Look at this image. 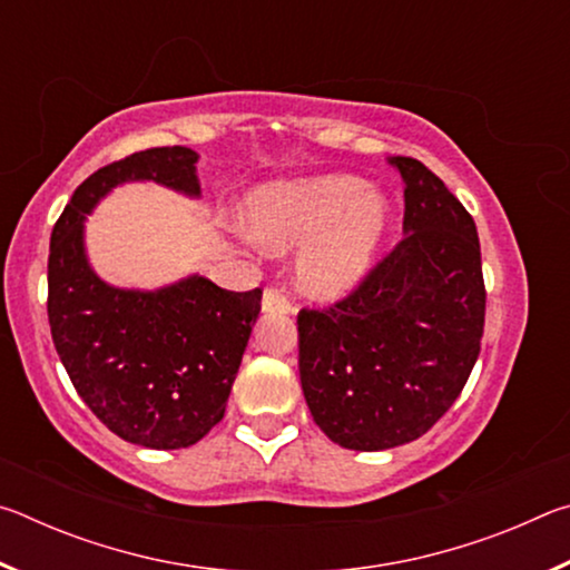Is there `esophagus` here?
I'll list each match as a JSON object with an SVG mask.
<instances>
[{"label":"esophagus","instance_id":"obj_1","mask_svg":"<svg viewBox=\"0 0 570 570\" xmlns=\"http://www.w3.org/2000/svg\"><path fill=\"white\" fill-rule=\"evenodd\" d=\"M264 312H278V314H292L294 306L288 302L286 294L278 286H266L264 288Z\"/></svg>","mask_w":570,"mask_h":570}]
</instances>
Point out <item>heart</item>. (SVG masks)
<instances>
[{
    "mask_svg": "<svg viewBox=\"0 0 570 570\" xmlns=\"http://www.w3.org/2000/svg\"><path fill=\"white\" fill-rule=\"evenodd\" d=\"M387 218V198L344 173L268 183L246 198L250 238L268 250L302 248L298 282L320 298L352 292L380 246Z\"/></svg>",
    "mask_w": 570,
    "mask_h": 570,
    "instance_id": "heart-1",
    "label": "heart"
}]
</instances>
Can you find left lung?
Segmentation results:
<instances>
[{"instance_id": "1", "label": "left lung", "mask_w": 570, "mask_h": 570, "mask_svg": "<svg viewBox=\"0 0 570 570\" xmlns=\"http://www.w3.org/2000/svg\"><path fill=\"white\" fill-rule=\"evenodd\" d=\"M404 180V238L330 308L298 312V374L314 422L350 450L422 438L478 362L485 282L475 220L435 173Z\"/></svg>"}]
</instances>
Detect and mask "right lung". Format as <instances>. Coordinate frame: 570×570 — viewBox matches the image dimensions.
Masks as SVG:
<instances>
[{"mask_svg": "<svg viewBox=\"0 0 570 570\" xmlns=\"http://www.w3.org/2000/svg\"><path fill=\"white\" fill-rule=\"evenodd\" d=\"M198 153L148 148L95 170L57 218L47 262V316L55 350L82 402L132 445H196L224 420L262 288L226 292L188 276L158 292L105 284L85 256L82 220L128 180L200 196Z\"/></svg>", "mask_w": 570, "mask_h": 570, "instance_id": "add662e5", "label": "right lung"}]
</instances>
